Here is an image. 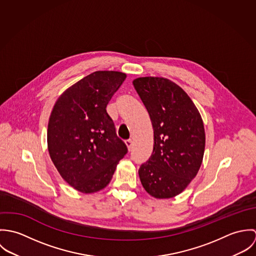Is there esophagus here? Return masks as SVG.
Listing matches in <instances>:
<instances>
[{
	"label": "esophagus",
	"mask_w": 256,
	"mask_h": 256,
	"mask_svg": "<svg viewBox=\"0 0 256 256\" xmlns=\"http://www.w3.org/2000/svg\"><path fill=\"white\" fill-rule=\"evenodd\" d=\"M125 144H126V146L128 148V150H131V148H132V146H133V141H132V140H126V141H125Z\"/></svg>",
	"instance_id": "esophagus-1"
}]
</instances>
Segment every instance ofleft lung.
Returning a JSON list of instances; mask_svg holds the SVG:
<instances>
[{"label": "left lung", "mask_w": 256, "mask_h": 256, "mask_svg": "<svg viewBox=\"0 0 256 256\" xmlns=\"http://www.w3.org/2000/svg\"><path fill=\"white\" fill-rule=\"evenodd\" d=\"M134 88L154 129V150L139 170L146 192L156 199L180 194L197 176L205 150L202 117L182 88L162 76H140Z\"/></svg>", "instance_id": "left-lung-1"}]
</instances>
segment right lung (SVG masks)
Masks as SVG:
<instances>
[{
  "mask_svg": "<svg viewBox=\"0 0 256 256\" xmlns=\"http://www.w3.org/2000/svg\"><path fill=\"white\" fill-rule=\"evenodd\" d=\"M126 78L118 71H96L68 88L51 111L47 146L62 178L92 194L106 188L127 146L106 112L112 96Z\"/></svg>",
  "mask_w": 256,
  "mask_h": 256,
  "instance_id": "obj_1",
  "label": "right lung"
}]
</instances>
